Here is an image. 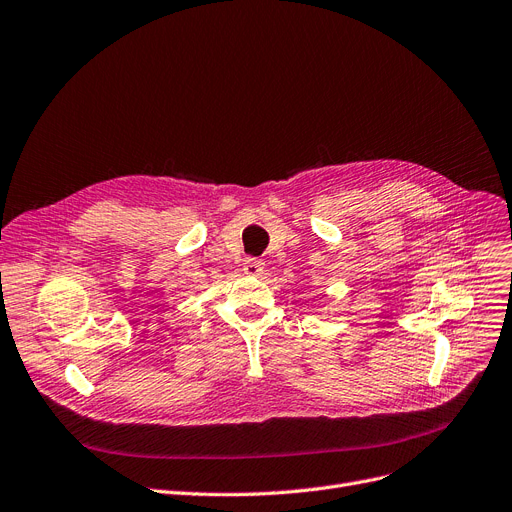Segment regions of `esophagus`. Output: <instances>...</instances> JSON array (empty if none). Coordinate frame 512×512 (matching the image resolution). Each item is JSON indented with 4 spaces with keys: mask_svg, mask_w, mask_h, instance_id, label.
<instances>
[{
    "mask_svg": "<svg viewBox=\"0 0 512 512\" xmlns=\"http://www.w3.org/2000/svg\"><path fill=\"white\" fill-rule=\"evenodd\" d=\"M242 272L247 274V276H253V278H259L263 272H265V268H263V261L261 259H253V257H249V259H244V265H242Z\"/></svg>",
    "mask_w": 512,
    "mask_h": 512,
    "instance_id": "1",
    "label": "esophagus"
}]
</instances>
